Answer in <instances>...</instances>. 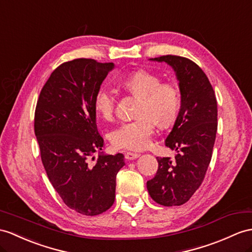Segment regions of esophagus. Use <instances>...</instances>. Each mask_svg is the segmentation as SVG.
Here are the masks:
<instances>
[{"instance_id": "34e87169", "label": "esophagus", "mask_w": 252, "mask_h": 252, "mask_svg": "<svg viewBox=\"0 0 252 252\" xmlns=\"http://www.w3.org/2000/svg\"><path fill=\"white\" fill-rule=\"evenodd\" d=\"M140 157V154H137V153H131V152H127L125 154V158L127 160H133V159H137Z\"/></svg>"}]
</instances>
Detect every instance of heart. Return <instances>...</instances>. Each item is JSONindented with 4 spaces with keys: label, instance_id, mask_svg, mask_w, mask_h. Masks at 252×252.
<instances>
[{
    "label": "heart",
    "instance_id": "heart-1",
    "mask_svg": "<svg viewBox=\"0 0 252 252\" xmlns=\"http://www.w3.org/2000/svg\"><path fill=\"white\" fill-rule=\"evenodd\" d=\"M161 82L153 72L140 69L121 80L127 91L139 98L136 119L122 123L110 132V141L116 149L142 151L151 143L155 123L168 128L176 121L181 110L180 91L174 84ZM96 112L109 120L114 112V97L107 88L98 90L94 99Z\"/></svg>",
    "mask_w": 252,
    "mask_h": 252
}]
</instances>
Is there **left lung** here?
<instances>
[{
  "label": "left lung",
  "instance_id": "1",
  "mask_svg": "<svg viewBox=\"0 0 252 252\" xmlns=\"http://www.w3.org/2000/svg\"><path fill=\"white\" fill-rule=\"evenodd\" d=\"M150 61L167 63L175 72L181 110L164 144L176 151L174 160L157 157L158 170L147 181L151 198L163 206H179L204 180L217 132V100L204 71L186 58L163 55Z\"/></svg>",
  "mask_w": 252,
  "mask_h": 252
}]
</instances>
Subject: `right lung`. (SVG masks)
Returning a JSON list of instances; mask_svg holds the SVG:
<instances>
[{"instance_id": "right-lung-1", "label": "right lung", "mask_w": 252, "mask_h": 252, "mask_svg": "<svg viewBox=\"0 0 252 252\" xmlns=\"http://www.w3.org/2000/svg\"><path fill=\"white\" fill-rule=\"evenodd\" d=\"M113 68V63L91 59L63 63L41 89L35 110V136L48 179L67 206L87 216L112 206L116 174L125 165L121 153L101 152L96 125L95 96ZM96 151L100 156L91 165Z\"/></svg>"}]
</instances>
